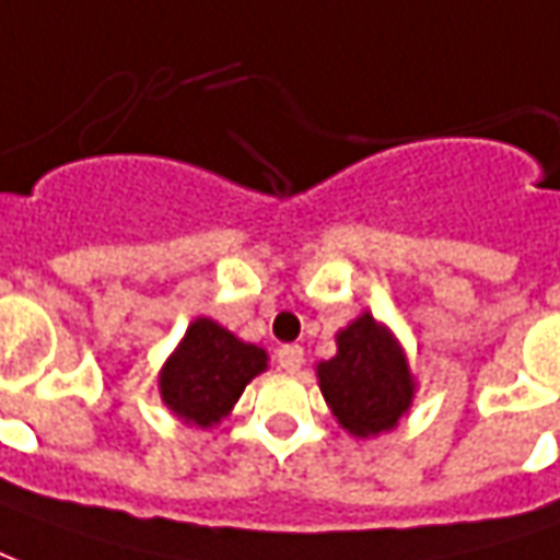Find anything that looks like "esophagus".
<instances>
[{"label": "esophagus", "mask_w": 560, "mask_h": 560, "mask_svg": "<svg viewBox=\"0 0 560 560\" xmlns=\"http://www.w3.org/2000/svg\"><path fill=\"white\" fill-rule=\"evenodd\" d=\"M277 362H280V369H283V372H292V375H295V372L304 365V350L299 345L280 347V350H277Z\"/></svg>", "instance_id": "esophagus-1"}]
</instances>
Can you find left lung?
<instances>
[{"label": "left lung", "mask_w": 560, "mask_h": 560, "mask_svg": "<svg viewBox=\"0 0 560 560\" xmlns=\"http://www.w3.org/2000/svg\"><path fill=\"white\" fill-rule=\"evenodd\" d=\"M335 357L317 362V381L331 418L353 439H375L408 418L418 381L396 331L362 311L335 335Z\"/></svg>", "instance_id": "8db88e82"}]
</instances>
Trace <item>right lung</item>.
Masks as SVG:
<instances>
[{"label":"right lung","instance_id":"1","mask_svg":"<svg viewBox=\"0 0 560 560\" xmlns=\"http://www.w3.org/2000/svg\"><path fill=\"white\" fill-rule=\"evenodd\" d=\"M268 369V350L237 338L215 319L198 317L173 347L161 372L158 393L170 415L188 427L210 430L246 390V384Z\"/></svg>","mask_w":560,"mask_h":560}]
</instances>
